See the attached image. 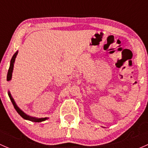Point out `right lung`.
<instances>
[{
    "mask_svg": "<svg viewBox=\"0 0 148 148\" xmlns=\"http://www.w3.org/2000/svg\"><path fill=\"white\" fill-rule=\"evenodd\" d=\"M17 54H18V51H16V53L13 54V57H12L11 60H10V67H9V69H8V74H7V81H10V80L11 79L12 72H13V64H14L15 59H16V56H17ZM8 96H9L10 100H11L12 103H13V106H14V108L16 109V110L17 111V112L18 113V114H20V115L21 116L23 119H25V120H28L31 121V122H42V121H45L48 119L47 117H44V118H36V117H31V116L27 115V114H25V113L23 112L21 110H20V109H19V107L16 105V104L14 102V99H13V97H12L11 95H10L9 92H8Z\"/></svg>",
    "mask_w": 148,
    "mask_h": 148,
    "instance_id": "1",
    "label": "right lung"
}]
</instances>
